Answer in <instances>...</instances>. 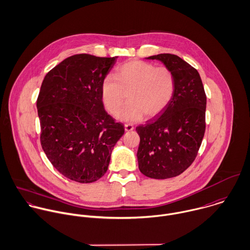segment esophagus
<instances>
[{"instance_id":"1","label":"esophagus","mask_w":250,"mask_h":250,"mask_svg":"<svg viewBox=\"0 0 250 250\" xmlns=\"http://www.w3.org/2000/svg\"><path fill=\"white\" fill-rule=\"evenodd\" d=\"M125 131H131V130L134 129V126L130 124H125Z\"/></svg>"}]
</instances>
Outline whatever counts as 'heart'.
<instances>
[{"label":"heart","mask_w":250,"mask_h":250,"mask_svg":"<svg viewBox=\"0 0 250 250\" xmlns=\"http://www.w3.org/2000/svg\"><path fill=\"white\" fill-rule=\"evenodd\" d=\"M175 89L171 70L166 66L156 67L142 60H130L122 64L115 77L107 76L102 83L103 102L112 114L126 122H138L144 116L152 119L160 115L170 103Z\"/></svg>","instance_id":"b5f03b06"}]
</instances>
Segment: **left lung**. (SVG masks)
I'll return each instance as SVG.
<instances>
[{
	"mask_svg": "<svg viewBox=\"0 0 250 250\" xmlns=\"http://www.w3.org/2000/svg\"><path fill=\"white\" fill-rule=\"evenodd\" d=\"M162 61L174 76L168 106L136 127L139 170L147 177L167 179L184 172L197 158L206 131L207 95L197 69L175 54L147 57Z\"/></svg>",
	"mask_w": 250,
	"mask_h": 250,
	"instance_id": "obj_1",
	"label": "left lung"
}]
</instances>
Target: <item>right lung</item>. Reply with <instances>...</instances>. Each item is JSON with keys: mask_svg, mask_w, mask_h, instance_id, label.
Here are the masks:
<instances>
[{"mask_svg": "<svg viewBox=\"0 0 250 250\" xmlns=\"http://www.w3.org/2000/svg\"><path fill=\"white\" fill-rule=\"evenodd\" d=\"M115 57L72 55L44 77L37 99L41 145L63 176L92 183L107 171L125 127L104 109L102 83Z\"/></svg>", "mask_w": 250, "mask_h": 250, "instance_id": "add662e5", "label": "right lung"}]
</instances>
